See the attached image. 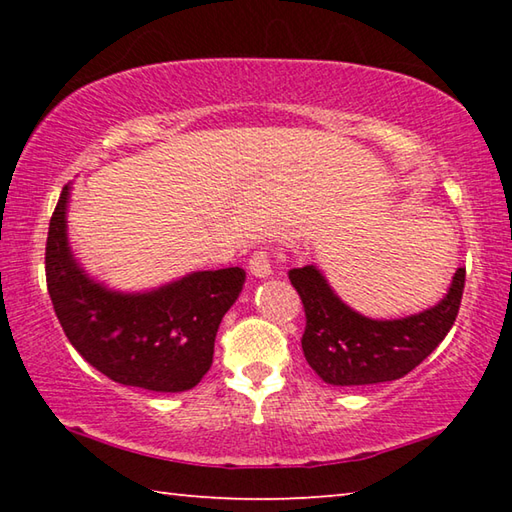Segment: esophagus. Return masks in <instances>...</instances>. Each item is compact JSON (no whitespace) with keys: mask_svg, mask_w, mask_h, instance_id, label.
<instances>
[{"mask_svg":"<svg viewBox=\"0 0 512 512\" xmlns=\"http://www.w3.org/2000/svg\"><path fill=\"white\" fill-rule=\"evenodd\" d=\"M248 268L255 277L271 275V255H268V248H257L248 259Z\"/></svg>","mask_w":512,"mask_h":512,"instance_id":"1","label":"esophagus"}]
</instances>
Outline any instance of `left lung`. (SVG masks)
Wrapping results in <instances>:
<instances>
[{"mask_svg":"<svg viewBox=\"0 0 512 512\" xmlns=\"http://www.w3.org/2000/svg\"><path fill=\"white\" fill-rule=\"evenodd\" d=\"M289 280L305 307L302 352L309 366L332 386H368L404 377L438 348L458 316L465 268H458L436 307L402 320L359 316L314 266L291 268Z\"/></svg>","mask_w":512,"mask_h":512,"instance_id":"1","label":"left lung"}]
</instances>
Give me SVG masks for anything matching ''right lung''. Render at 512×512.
Instances as JSON below:
<instances>
[{
    "label": "right lung",
    "instance_id": "add662e5",
    "mask_svg": "<svg viewBox=\"0 0 512 512\" xmlns=\"http://www.w3.org/2000/svg\"><path fill=\"white\" fill-rule=\"evenodd\" d=\"M63 187L51 214L45 271L49 298L69 343L112 381L158 393L194 388L212 366L216 329L244 287L239 266L201 271L142 296L99 287L67 246Z\"/></svg>",
    "mask_w": 512,
    "mask_h": 512
}]
</instances>
